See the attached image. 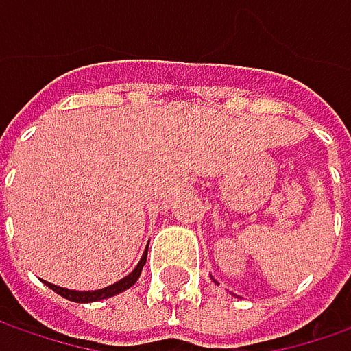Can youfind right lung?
<instances>
[{
  "label": "right lung",
  "instance_id": "obj_1",
  "mask_svg": "<svg viewBox=\"0 0 351 351\" xmlns=\"http://www.w3.org/2000/svg\"><path fill=\"white\" fill-rule=\"evenodd\" d=\"M146 254H148V248L144 250V254H142L141 262L136 263V267L128 274L127 277H123V279H119L117 283L113 285H109V287H103V289L97 291H74V289H66V287H58V285H54V283H47L50 289L54 291V293H58L60 297L64 299H68V301H74V303H95V301H101V299H109V297H115L119 293H123V291H127L128 287H132L136 281H138V277L142 274V267H144V263H146Z\"/></svg>",
  "mask_w": 351,
  "mask_h": 351
}]
</instances>
